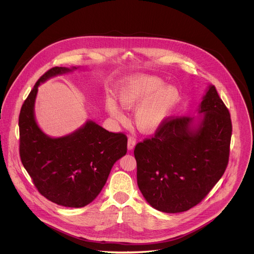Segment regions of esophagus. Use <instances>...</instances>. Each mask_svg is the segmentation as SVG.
<instances>
[{
	"instance_id": "esophagus-1",
	"label": "esophagus",
	"mask_w": 254,
	"mask_h": 254,
	"mask_svg": "<svg viewBox=\"0 0 254 254\" xmlns=\"http://www.w3.org/2000/svg\"><path fill=\"white\" fill-rule=\"evenodd\" d=\"M136 145V140L133 137H129L128 139V149H133L134 146Z\"/></svg>"
}]
</instances>
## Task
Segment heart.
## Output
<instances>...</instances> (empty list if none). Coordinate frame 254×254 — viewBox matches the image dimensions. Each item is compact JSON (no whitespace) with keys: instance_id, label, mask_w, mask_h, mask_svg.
<instances>
[{"instance_id":"1","label":"heart","mask_w":254,"mask_h":254,"mask_svg":"<svg viewBox=\"0 0 254 254\" xmlns=\"http://www.w3.org/2000/svg\"><path fill=\"white\" fill-rule=\"evenodd\" d=\"M163 85L164 81L160 77L141 74L127 79L117 92V99L123 109L137 107L134 123L144 133L154 132L179 102L177 88ZM107 110L115 120H125L123 111L111 99L107 101Z\"/></svg>"}]
</instances>
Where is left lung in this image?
Returning a JSON list of instances; mask_svg holds the SVG:
<instances>
[{"label":"left lung","mask_w":254,"mask_h":254,"mask_svg":"<svg viewBox=\"0 0 254 254\" xmlns=\"http://www.w3.org/2000/svg\"><path fill=\"white\" fill-rule=\"evenodd\" d=\"M199 112L205 114L197 129L190 128V117H167L135 146L139 189L159 211L178 213L195 206L227 168L232 121L215 86H209Z\"/></svg>","instance_id":"left-lung-1"}]
</instances>
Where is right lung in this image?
<instances>
[{"mask_svg": "<svg viewBox=\"0 0 254 254\" xmlns=\"http://www.w3.org/2000/svg\"><path fill=\"white\" fill-rule=\"evenodd\" d=\"M73 69L56 66L38 79L18 117L19 155L43 196L65 207H83L97 197L113 164L126 154L127 137L109 132L93 121L57 139L40 130L33 111L38 86L52 76Z\"/></svg>", "mask_w": 254, "mask_h": 254, "instance_id": "1", "label": "right lung"}]
</instances>
